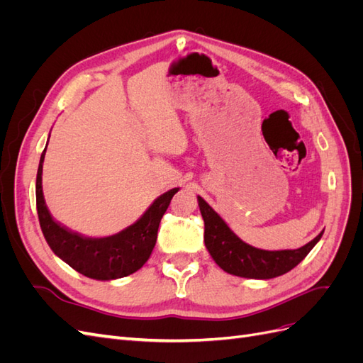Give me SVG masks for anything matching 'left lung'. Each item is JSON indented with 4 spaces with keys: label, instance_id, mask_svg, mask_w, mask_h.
Returning <instances> with one entry per match:
<instances>
[{
    "label": "left lung",
    "instance_id": "obj_1",
    "mask_svg": "<svg viewBox=\"0 0 363 363\" xmlns=\"http://www.w3.org/2000/svg\"><path fill=\"white\" fill-rule=\"evenodd\" d=\"M199 206L204 219V244L207 251L219 268L238 277L268 280L283 276L309 255L324 233L321 232L309 244L296 250H260L239 239L201 196H199Z\"/></svg>",
    "mask_w": 363,
    "mask_h": 363
}]
</instances>
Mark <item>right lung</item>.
<instances>
[{
    "label": "right lung",
    "instance_id": "obj_1",
    "mask_svg": "<svg viewBox=\"0 0 363 363\" xmlns=\"http://www.w3.org/2000/svg\"><path fill=\"white\" fill-rule=\"evenodd\" d=\"M42 151L36 177V207L42 233L54 255L83 276L94 280H116L127 277L144 267L156 245L160 219L167 212L174 188L157 196L135 224L106 238H86L52 219L42 192V167L45 159Z\"/></svg>",
    "mask_w": 363,
    "mask_h": 363
}]
</instances>
